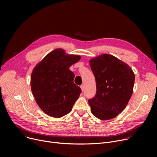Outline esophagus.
<instances>
[{
	"label": "esophagus",
	"instance_id": "34e87169",
	"mask_svg": "<svg viewBox=\"0 0 157 157\" xmlns=\"http://www.w3.org/2000/svg\"><path fill=\"white\" fill-rule=\"evenodd\" d=\"M80 87H81V88L82 92H83V91H84V89H85V86H84V85H81V86H80Z\"/></svg>",
	"mask_w": 157,
	"mask_h": 157
}]
</instances>
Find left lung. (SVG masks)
Wrapping results in <instances>:
<instances>
[{"label": "left lung", "instance_id": "8db88e82", "mask_svg": "<svg viewBox=\"0 0 157 157\" xmlns=\"http://www.w3.org/2000/svg\"><path fill=\"white\" fill-rule=\"evenodd\" d=\"M97 92L88 100L92 113L101 120L114 118L125 108L133 92L135 75L117 58L104 54L90 60Z\"/></svg>", "mask_w": 157, "mask_h": 157}]
</instances>
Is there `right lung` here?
Wrapping results in <instances>:
<instances>
[{"mask_svg": "<svg viewBox=\"0 0 157 157\" xmlns=\"http://www.w3.org/2000/svg\"><path fill=\"white\" fill-rule=\"evenodd\" d=\"M81 59L56 49L47 55L33 70L31 89L40 108L49 116L60 118L68 114L81 90L74 83L71 66Z\"/></svg>", "mask_w": 157, "mask_h": 157, "instance_id": "1", "label": "right lung"}]
</instances>
